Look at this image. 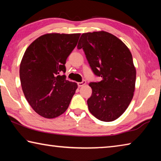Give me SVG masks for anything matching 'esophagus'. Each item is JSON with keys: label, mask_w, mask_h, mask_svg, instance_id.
Listing matches in <instances>:
<instances>
[{"label": "esophagus", "mask_w": 161, "mask_h": 161, "mask_svg": "<svg viewBox=\"0 0 161 161\" xmlns=\"http://www.w3.org/2000/svg\"><path fill=\"white\" fill-rule=\"evenodd\" d=\"M77 84H78V86H79V87L85 85V84H86V81H85V80H83L82 81H81V82H78Z\"/></svg>", "instance_id": "obj_1"}]
</instances>
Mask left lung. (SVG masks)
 Here are the masks:
<instances>
[{
  "mask_svg": "<svg viewBox=\"0 0 161 161\" xmlns=\"http://www.w3.org/2000/svg\"><path fill=\"white\" fill-rule=\"evenodd\" d=\"M83 49L99 82L89 83L92 94L87 100L92 115L102 121H113L126 110L135 91L136 70L127 46L106 31L81 35L77 45Z\"/></svg>",
  "mask_w": 161,
  "mask_h": 161,
  "instance_id": "left-lung-1",
  "label": "left lung"
}]
</instances>
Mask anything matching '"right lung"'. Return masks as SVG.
I'll use <instances>...</instances> for the list:
<instances>
[{
    "label": "right lung",
    "mask_w": 161,
    "mask_h": 161,
    "mask_svg": "<svg viewBox=\"0 0 161 161\" xmlns=\"http://www.w3.org/2000/svg\"><path fill=\"white\" fill-rule=\"evenodd\" d=\"M80 33H47L26 49L20 64V79L25 99L35 112L54 119L69 107L77 84L65 80L67 58Z\"/></svg>",
    "instance_id": "obj_1"
}]
</instances>
